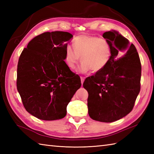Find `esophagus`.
Instances as JSON below:
<instances>
[{
	"mask_svg": "<svg viewBox=\"0 0 154 154\" xmlns=\"http://www.w3.org/2000/svg\"><path fill=\"white\" fill-rule=\"evenodd\" d=\"M84 80H85V77L81 76V84L83 85V82H84Z\"/></svg>",
	"mask_w": 154,
	"mask_h": 154,
	"instance_id": "obj_1",
	"label": "esophagus"
}]
</instances>
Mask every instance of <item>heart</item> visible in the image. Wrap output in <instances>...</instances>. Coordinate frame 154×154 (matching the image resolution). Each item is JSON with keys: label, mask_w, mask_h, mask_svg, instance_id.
<instances>
[{"label": "heart", "mask_w": 154, "mask_h": 154, "mask_svg": "<svg viewBox=\"0 0 154 154\" xmlns=\"http://www.w3.org/2000/svg\"><path fill=\"white\" fill-rule=\"evenodd\" d=\"M73 45L74 49L69 45L66 47L64 61L70 69H74L81 60L80 73H87L91 69L94 72L102 71L112 57V48L106 39L94 35H79L75 38Z\"/></svg>", "instance_id": "1"}]
</instances>
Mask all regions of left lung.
Segmentation results:
<instances>
[{"label":"left lung","instance_id":"left-lung-1","mask_svg":"<svg viewBox=\"0 0 154 154\" xmlns=\"http://www.w3.org/2000/svg\"><path fill=\"white\" fill-rule=\"evenodd\" d=\"M103 37L112 48L111 60L103 70L86 78L83 87L89 93V116L112 122L133 109L140 91L142 66L136 47L128 39L116 31L104 32Z\"/></svg>","mask_w":154,"mask_h":154}]
</instances>
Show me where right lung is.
Masks as SVG:
<instances>
[{
  "label": "right lung",
  "instance_id": "obj_1",
  "mask_svg": "<svg viewBox=\"0 0 154 154\" xmlns=\"http://www.w3.org/2000/svg\"><path fill=\"white\" fill-rule=\"evenodd\" d=\"M67 32H44L34 38L19 57L16 87L25 109L44 120L61 119L81 87V79L65 63Z\"/></svg>",
  "mask_w": 154,
  "mask_h": 154
}]
</instances>
